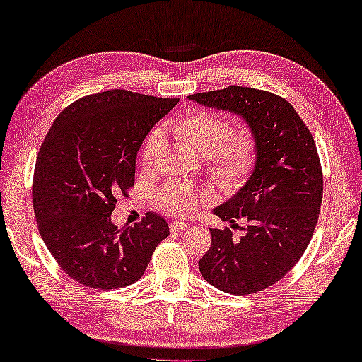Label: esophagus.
<instances>
[{
    "mask_svg": "<svg viewBox=\"0 0 362 362\" xmlns=\"http://www.w3.org/2000/svg\"><path fill=\"white\" fill-rule=\"evenodd\" d=\"M187 229V224L185 223H170V230L171 232H181V230H186Z\"/></svg>",
    "mask_w": 362,
    "mask_h": 362,
    "instance_id": "34e87169",
    "label": "esophagus"
}]
</instances>
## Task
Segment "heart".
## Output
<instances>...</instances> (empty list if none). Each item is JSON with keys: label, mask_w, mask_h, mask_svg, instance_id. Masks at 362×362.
<instances>
[{"label": "heart", "mask_w": 362, "mask_h": 362, "mask_svg": "<svg viewBox=\"0 0 362 362\" xmlns=\"http://www.w3.org/2000/svg\"><path fill=\"white\" fill-rule=\"evenodd\" d=\"M175 138L195 156L210 163L211 175L227 192H235L248 181L257 160V139L248 127L232 130L230 120L211 111H192L173 125ZM165 138L162 130H152L141 151L143 168L149 170L160 158ZM211 194L197 186L171 181L157 194L162 211L187 216L208 204Z\"/></svg>", "instance_id": "heart-1"}]
</instances>
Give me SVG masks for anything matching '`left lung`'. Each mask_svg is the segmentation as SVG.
I'll list each match as a JSON object with an SVG mask.
<instances>
[{
    "instance_id": "obj_1",
    "label": "left lung",
    "mask_w": 362,
    "mask_h": 362,
    "mask_svg": "<svg viewBox=\"0 0 362 362\" xmlns=\"http://www.w3.org/2000/svg\"><path fill=\"white\" fill-rule=\"evenodd\" d=\"M197 103L246 120L257 139L250 180L213 213L245 221L243 235L210 229L211 246L199 261L202 276L224 293L245 296L272 286L299 262L312 240L322 200V170L312 133L289 103L251 87L189 95Z\"/></svg>"
}]
</instances>
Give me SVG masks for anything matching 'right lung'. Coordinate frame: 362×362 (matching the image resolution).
Masks as SVG:
<instances>
[{"label":"right lung","mask_w":362,"mask_h":362,"mask_svg":"<svg viewBox=\"0 0 362 362\" xmlns=\"http://www.w3.org/2000/svg\"><path fill=\"white\" fill-rule=\"evenodd\" d=\"M177 103L122 88L66 106L41 144L33 177L37 230L57 264L81 284L119 289L138 281L168 224L157 213L117 229V195L135 182L136 152Z\"/></svg>","instance_id":"obj_1"}]
</instances>
